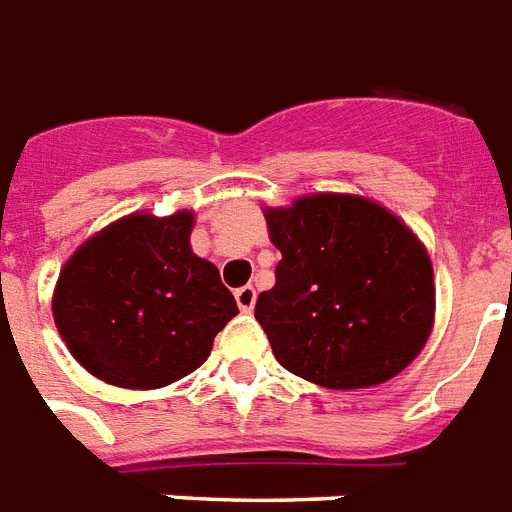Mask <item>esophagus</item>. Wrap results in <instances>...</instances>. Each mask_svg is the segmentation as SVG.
<instances>
[{
	"mask_svg": "<svg viewBox=\"0 0 512 512\" xmlns=\"http://www.w3.org/2000/svg\"><path fill=\"white\" fill-rule=\"evenodd\" d=\"M235 301L243 312H251L253 304H256V288L253 285H243V288L235 290Z\"/></svg>",
	"mask_w": 512,
	"mask_h": 512,
	"instance_id": "esophagus-1",
	"label": "esophagus"
}]
</instances>
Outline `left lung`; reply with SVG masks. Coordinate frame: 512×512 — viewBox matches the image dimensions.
I'll use <instances>...</instances> for the list:
<instances>
[{"label": "left lung", "instance_id": "1", "mask_svg": "<svg viewBox=\"0 0 512 512\" xmlns=\"http://www.w3.org/2000/svg\"><path fill=\"white\" fill-rule=\"evenodd\" d=\"M282 253L256 301L272 354L333 391L396 378L431 338L436 282L423 240L386 206L351 192H314L264 208Z\"/></svg>", "mask_w": 512, "mask_h": 512}]
</instances>
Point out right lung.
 <instances>
[{"mask_svg": "<svg viewBox=\"0 0 512 512\" xmlns=\"http://www.w3.org/2000/svg\"><path fill=\"white\" fill-rule=\"evenodd\" d=\"M195 211H134L94 232L52 293L57 333L94 378L163 388L198 370L237 314L219 269L192 253Z\"/></svg>", "mask_w": 512, "mask_h": 512, "instance_id": "add662e5", "label": "right lung"}]
</instances>
